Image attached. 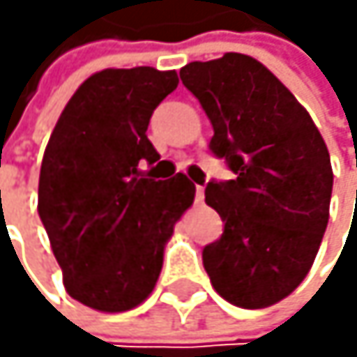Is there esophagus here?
Wrapping results in <instances>:
<instances>
[{"label":"esophagus","instance_id":"esophagus-1","mask_svg":"<svg viewBox=\"0 0 357 357\" xmlns=\"http://www.w3.org/2000/svg\"><path fill=\"white\" fill-rule=\"evenodd\" d=\"M195 201H197V203L203 201V186H197V188H195Z\"/></svg>","mask_w":357,"mask_h":357}]
</instances>
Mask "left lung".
I'll return each instance as SVG.
<instances>
[{"label":"left lung","mask_w":357,"mask_h":357,"mask_svg":"<svg viewBox=\"0 0 357 357\" xmlns=\"http://www.w3.org/2000/svg\"><path fill=\"white\" fill-rule=\"evenodd\" d=\"M180 79L212 121V154L233 171V180L205 188L225 231L203 248V268L227 302L272 306L306 278L324 240L334 180L326 141L250 55L190 61Z\"/></svg>","instance_id":"8db88e82"}]
</instances>
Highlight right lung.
Here are the masks:
<instances>
[{"label": "right lung", "mask_w": 357, "mask_h": 357, "mask_svg": "<svg viewBox=\"0 0 357 357\" xmlns=\"http://www.w3.org/2000/svg\"><path fill=\"white\" fill-rule=\"evenodd\" d=\"M175 87V70L149 66L96 73L68 100L45 149L38 214L68 296L93 310H130L154 291L165 244L195 201L186 175L143 173L160 160L149 117Z\"/></svg>", "instance_id": "add662e5"}]
</instances>
